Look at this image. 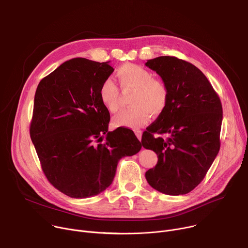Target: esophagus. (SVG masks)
<instances>
[{
	"mask_svg": "<svg viewBox=\"0 0 248 248\" xmlns=\"http://www.w3.org/2000/svg\"><path fill=\"white\" fill-rule=\"evenodd\" d=\"M134 132H135L136 137H137L139 140H141V136H142V132H141V130L136 129V130H134Z\"/></svg>",
	"mask_w": 248,
	"mask_h": 248,
	"instance_id": "obj_1",
	"label": "esophagus"
}]
</instances>
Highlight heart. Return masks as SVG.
<instances>
[{"instance_id": "1", "label": "heart", "mask_w": 248, "mask_h": 248, "mask_svg": "<svg viewBox=\"0 0 248 248\" xmlns=\"http://www.w3.org/2000/svg\"><path fill=\"white\" fill-rule=\"evenodd\" d=\"M123 88L134 89L130 99V108L122 111L113 120L115 126L139 128L143 126L151 115H160L167 107L169 89L160 79L153 78V74L145 67L127 63L122 65L117 72ZM99 99L105 109L115 114L120 109V92L112 78L102 81L98 91Z\"/></svg>"}]
</instances>
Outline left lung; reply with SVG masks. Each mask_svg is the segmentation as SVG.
Returning <instances> with one entry per match:
<instances>
[{"instance_id":"obj_1","label":"left lung","mask_w":248,"mask_h":248,"mask_svg":"<svg viewBox=\"0 0 248 248\" xmlns=\"http://www.w3.org/2000/svg\"><path fill=\"white\" fill-rule=\"evenodd\" d=\"M145 64L169 89L166 109L141 139L144 148L158 155L155 168L145 173L146 180L162 193L186 194L203 181L219 153L222 103L204 74L192 63L162 56Z\"/></svg>"}]
</instances>
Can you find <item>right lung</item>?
<instances>
[{"mask_svg":"<svg viewBox=\"0 0 248 248\" xmlns=\"http://www.w3.org/2000/svg\"><path fill=\"white\" fill-rule=\"evenodd\" d=\"M113 72L109 62L75 58L44 78L35 93L30 137L47 180L69 197L104 191L120 159L142 146L128 128L108 131L110 113L98 91Z\"/></svg>","mask_w":248,"mask_h":248,"instance_id":"obj_1","label":"right lung"}]
</instances>
